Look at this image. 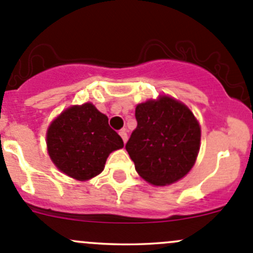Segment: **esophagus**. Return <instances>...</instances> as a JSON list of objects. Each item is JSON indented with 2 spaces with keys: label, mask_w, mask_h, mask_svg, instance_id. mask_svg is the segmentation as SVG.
Returning a JSON list of instances; mask_svg holds the SVG:
<instances>
[{
  "label": "esophagus",
  "mask_w": 253,
  "mask_h": 253,
  "mask_svg": "<svg viewBox=\"0 0 253 253\" xmlns=\"http://www.w3.org/2000/svg\"><path fill=\"white\" fill-rule=\"evenodd\" d=\"M120 136H121V138H122V141H124V143L127 142V132H126V129H121V131H120Z\"/></svg>",
  "instance_id": "obj_1"
}]
</instances>
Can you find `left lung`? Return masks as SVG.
<instances>
[{
  "instance_id": "left-lung-1",
  "label": "left lung",
  "mask_w": 253,
  "mask_h": 253,
  "mask_svg": "<svg viewBox=\"0 0 253 253\" xmlns=\"http://www.w3.org/2000/svg\"><path fill=\"white\" fill-rule=\"evenodd\" d=\"M136 120L126 150L137 172L157 186L182 178L195 164L201 142L200 125L190 109L162 96L137 105Z\"/></svg>"
}]
</instances>
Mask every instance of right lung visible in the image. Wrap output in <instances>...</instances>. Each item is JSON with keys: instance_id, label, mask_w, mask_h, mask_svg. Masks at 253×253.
I'll return each mask as SVG.
<instances>
[{"instance_id": "1", "label": "right lung", "mask_w": 253, "mask_h": 253, "mask_svg": "<svg viewBox=\"0 0 253 253\" xmlns=\"http://www.w3.org/2000/svg\"><path fill=\"white\" fill-rule=\"evenodd\" d=\"M46 141L53 164L79 181L100 174L109 154L124 147L108 116L90 103L63 111L48 127Z\"/></svg>"}]
</instances>
